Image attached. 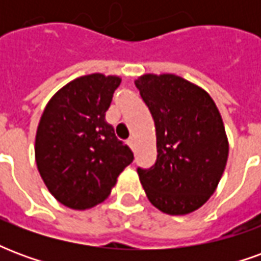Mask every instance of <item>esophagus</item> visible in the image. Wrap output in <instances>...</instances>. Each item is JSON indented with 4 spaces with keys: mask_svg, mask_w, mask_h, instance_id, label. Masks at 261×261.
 Returning <instances> with one entry per match:
<instances>
[{
    "mask_svg": "<svg viewBox=\"0 0 261 261\" xmlns=\"http://www.w3.org/2000/svg\"><path fill=\"white\" fill-rule=\"evenodd\" d=\"M127 144H128V147L131 148V149H134V138H130V140H127Z\"/></svg>",
    "mask_w": 261,
    "mask_h": 261,
    "instance_id": "34e87169",
    "label": "esophagus"
}]
</instances>
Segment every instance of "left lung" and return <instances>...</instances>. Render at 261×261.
<instances>
[{
  "label": "left lung",
  "mask_w": 261,
  "mask_h": 261,
  "mask_svg": "<svg viewBox=\"0 0 261 261\" xmlns=\"http://www.w3.org/2000/svg\"><path fill=\"white\" fill-rule=\"evenodd\" d=\"M156 128V162L138 168L149 201L162 213L185 215L213 196L228 159V140L207 92L173 74L136 80Z\"/></svg>",
  "instance_id": "8db88e82"
}]
</instances>
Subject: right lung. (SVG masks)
Masks as SVG:
<instances>
[{"label":"right lung","instance_id":"obj_1","mask_svg":"<svg viewBox=\"0 0 261 261\" xmlns=\"http://www.w3.org/2000/svg\"><path fill=\"white\" fill-rule=\"evenodd\" d=\"M119 76H80L54 95L42 114L35 156L48 192L72 210L95 207L109 197L134 155L105 119Z\"/></svg>","mask_w":261,"mask_h":261}]
</instances>
